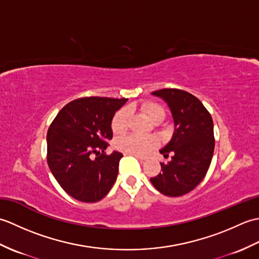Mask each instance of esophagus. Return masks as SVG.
<instances>
[{
  "label": "esophagus",
  "mask_w": 259,
  "mask_h": 259,
  "mask_svg": "<svg viewBox=\"0 0 259 259\" xmlns=\"http://www.w3.org/2000/svg\"><path fill=\"white\" fill-rule=\"evenodd\" d=\"M134 157H136L137 159H138V160L141 162V163H144V162H146V158H144V157H140V156H137V155H133Z\"/></svg>",
  "instance_id": "obj_1"
}]
</instances>
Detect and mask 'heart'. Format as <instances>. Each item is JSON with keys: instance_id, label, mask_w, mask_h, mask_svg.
<instances>
[{"instance_id": "1", "label": "heart", "mask_w": 259, "mask_h": 259, "mask_svg": "<svg viewBox=\"0 0 259 259\" xmlns=\"http://www.w3.org/2000/svg\"><path fill=\"white\" fill-rule=\"evenodd\" d=\"M140 109L142 112L147 114L152 122H160L164 118L163 109L155 102L147 101L141 103ZM129 121V112L126 109H120L119 111L113 115L111 128L114 134L120 135L125 131L128 126ZM115 146L119 150L131 153L137 156H146L148 152H150L153 148L157 146V140L153 137H140L135 135H129L121 137L115 142Z\"/></svg>"}]
</instances>
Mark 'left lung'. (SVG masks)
<instances>
[{"label":"left lung","mask_w":259,"mask_h":259,"mask_svg":"<svg viewBox=\"0 0 259 259\" xmlns=\"http://www.w3.org/2000/svg\"><path fill=\"white\" fill-rule=\"evenodd\" d=\"M151 93L168 104L175 131L160 150L164 158L172 157L169 162L160 163L161 172L150 181L163 195L183 196L200 184L210 166L214 149L212 118L199 99L189 92L161 89Z\"/></svg>","instance_id":"left-lung-1"}]
</instances>
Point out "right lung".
Instances as JSON below:
<instances>
[{
  "label": "right lung",
  "instance_id": "right-lung-1",
  "mask_svg": "<svg viewBox=\"0 0 259 259\" xmlns=\"http://www.w3.org/2000/svg\"><path fill=\"white\" fill-rule=\"evenodd\" d=\"M128 99L85 97L69 102L48 130L47 160L68 195L83 202L101 200L112 188L122 153L107 155L114 113Z\"/></svg>",
  "mask_w": 259,
  "mask_h": 259
}]
</instances>
